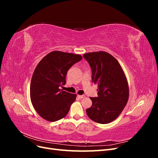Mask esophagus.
<instances>
[{
    "label": "esophagus",
    "instance_id": "obj_1",
    "mask_svg": "<svg viewBox=\"0 0 158 158\" xmlns=\"http://www.w3.org/2000/svg\"><path fill=\"white\" fill-rule=\"evenodd\" d=\"M78 98L80 99H82V98H85V95H78L77 96Z\"/></svg>",
    "mask_w": 158,
    "mask_h": 158
}]
</instances>
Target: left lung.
<instances>
[{
    "label": "left lung",
    "mask_w": 158,
    "mask_h": 158,
    "mask_svg": "<svg viewBox=\"0 0 158 158\" xmlns=\"http://www.w3.org/2000/svg\"><path fill=\"white\" fill-rule=\"evenodd\" d=\"M92 71V82L98 85L97 98H89L92 106L86 109L89 118L107 124L116 119L126 106L129 89L125 73L118 60L105 51L85 53Z\"/></svg>",
    "instance_id": "1"
}]
</instances>
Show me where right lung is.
Listing matches in <instances>:
<instances>
[{"instance_id": "obj_1", "label": "right lung", "mask_w": 158, "mask_h": 158, "mask_svg": "<svg viewBox=\"0 0 158 158\" xmlns=\"http://www.w3.org/2000/svg\"><path fill=\"white\" fill-rule=\"evenodd\" d=\"M82 59L80 55L55 51L43 58L33 72L30 84L31 102L45 120L55 122L64 118L76 94L61 90L72 66Z\"/></svg>"}]
</instances>
